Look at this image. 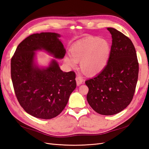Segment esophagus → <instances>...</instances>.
<instances>
[{"label": "esophagus", "instance_id": "obj_1", "mask_svg": "<svg viewBox=\"0 0 149 149\" xmlns=\"http://www.w3.org/2000/svg\"><path fill=\"white\" fill-rule=\"evenodd\" d=\"M76 84H77L78 86L84 82V79L81 77H80V76H76Z\"/></svg>", "mask_w": 149, "mask_h": 149}]
</instances>
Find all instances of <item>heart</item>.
<instances>
[{"instance_id":"1","label":"heart","mask_w":149,"mask_h":149,"mask_svg":"<svg viewBox=\"0 0 149 149\" xmlns=\"http://www.w3.org/2000/svg\"><path fill=\"white\" fill-rule=\"evenodd\" d=\"M70 54L66 55L65 61L71 68H76L80 61V68L88 76H93L102 71L109 59L111 45L104 39L88 37L76 42L72 45Z\"/></svg>"}]
</instances>
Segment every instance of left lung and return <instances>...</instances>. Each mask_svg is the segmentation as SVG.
<instances>
[{
  "label": "left lung",
  "mask_w": 149,
  "mask_h": 149,
  "mask_svg": "<svg viewBox=\"0 0 149 149\" xmlns=\"http://www.w3.org/2000/svg\"><path fill=\"white\" fill-rule=\"evenodd\" d=\"M109 61L94 78L86 81L87 101L101 115L111 116L124 110L132 101L139 74V63L134 45L127 37L114 28Z\"/></svg>",
  "instance_id": "8db88e82"
}]
</instances>
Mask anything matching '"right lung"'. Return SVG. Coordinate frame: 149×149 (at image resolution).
Wrapping results in <instances>:
<instances>
[{"mask_svg": "<svg viewBox=\"0 0 149 149\" xmlns=\"http://www.w3.org/2000/svg\"><path fill=\"white\" fill-rule=\"evenodd\" d=\"M60 35L52 32L32 34L18 45L11 60V78L17 100L28 114L49 119L65 109L76 87L74 71L63 72L55 60L46 68L35 63V52L43 50L62 59L66 50Z\"/></svg>", "mask_w": 149, "mask_h": 149, "instance_id": "right-lung-1", "label": "right lung"}]
</instances>
